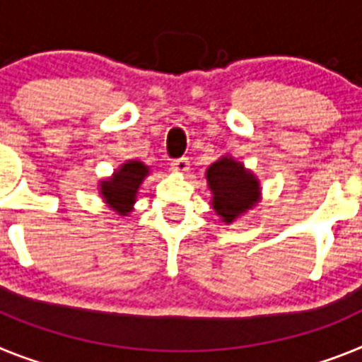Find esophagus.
<instances>
[{"label":"esophagus","mask_w":362,"mask_h":362,"mask_svg":"<svg viewBox=\"0 0 362 362\" xmlns=\"http://www.w3.org/2000/svg\"><path fill=\"white\" fill-rule=\"evenodd\" d=\"M171 169L175 173H187L189 171V160L187 158H178V160H173L171 162Z\"/></svg>","instance_id":"obj_1"}]
</instances>
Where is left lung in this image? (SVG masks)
<instances>
[{"label":"left lung","mask_w":362,"mask_h":362,"mask_svg":"<svg viewBox=\"0 0 362 362\" xmlns=\"http://www.w3.org/2000/svg\"><path fill=\"white\" fill-rule=\"evenodd\" d=\"M211 191L213 211L224 224H233L260 202V180L257 175L231 155L220 156L206 171Z\"/></svg>","instance_id":"1"}]
</instances>
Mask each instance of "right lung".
<instances>
[{"instance_id":"1","label":"right lung","mask_w":362,"mask_h":362,"mask_svg":"<svg viewBox=\"0 0 362 362\" xmlns=\"http://www.w3.org/2000/svg\"><path fill=\"white\" fill-rule=\"evenodd\" d=\"M147 175H149V165L140 160H127L112 171L111 177L98 182L100 197L112 211L127 216L134 209L138 189Z\"/></svg>"}]
</instances>
